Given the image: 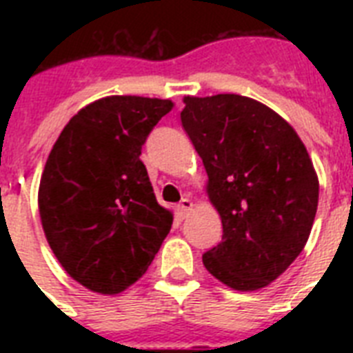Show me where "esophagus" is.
Segmentation results:
<instances>
[{"label": "esophagus", "mask_w": 353, "mask_h": 353, "mask_svg": "<svg viewBox=\"0 0 353 353\" xmlns=\"http://www.w3.org/2000/svg\"><path fill=\"white\" fill-rule=\"evenodd\" d=\"M192 201L188 198H183L181 201H179V205H177V214H179V218H187L190 212H192Z\"/></svg>", "instance_id": "34e87169"}]
</instances>
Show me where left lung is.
<instances>
[{
  "instance_id": "1",
  "label": "left lung",
  "mask_w": 353,
  "mask_h": 353,
  "mask_svg": "<svg viewBox=\"0 0 353 353\" xmlns=\"http://www.w3.org/2000/svg\"><path fill=\"white\" fill-rule=\"evenodd\" d=\"M181 124L203 159L223 225L203 265L232 290L271 284L302 252L317 212L306 146L271 108L232 93L185 97Z\"/></svg>"
}]
</instances>
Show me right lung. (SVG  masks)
Segmentation results:
<instances>
[{"label": "right lung", "instance_id": "1", "mask_svg": "<svg viewBox=\"0 0 353 353\" xmlns=\"http://www.w3.org/2000/svg\"><path fill=\"white\" fill-rule=\"evenodd\" d=\"M170 101L106 97L82 108L52 146L38 207L62 268L88 290L113 295L137 282L170 232L141 150Z\"/></svg>", "mask_w": 353, "mask_h": 353}]
</instances>
